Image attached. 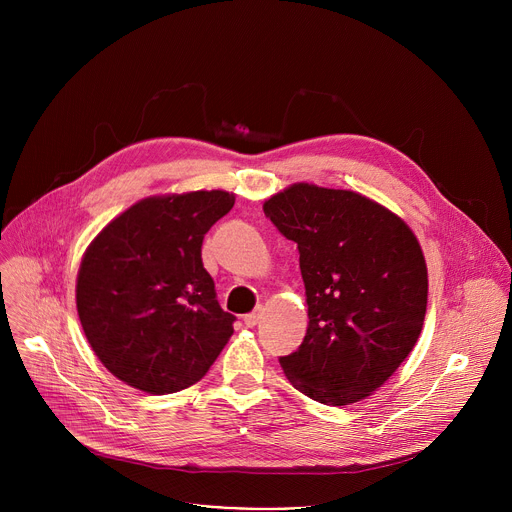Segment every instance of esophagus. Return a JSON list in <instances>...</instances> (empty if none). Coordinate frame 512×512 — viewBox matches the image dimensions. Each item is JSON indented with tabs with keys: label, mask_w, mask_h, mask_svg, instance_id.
<instances>
[{
	"label": "esophagus",
	"mask_w": 512,
	"mask_h": 512,
	"mask_svg": "<svg viewBox=\"0 0 512 512\" xmlns=\"http://www.w3.org/2000/svg\"><path fill=\"white\" fill-rule=\"evenodd\" d=\"M261 318H263V308H261V306H257L251 314H247V316L243 318V322H245V326L255 328V326L261 322Z\"/></svg>",
	"instance_id": "esophagus-1"
}]
</instances>
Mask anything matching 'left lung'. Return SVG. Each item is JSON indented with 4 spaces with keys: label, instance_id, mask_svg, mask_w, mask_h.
Returning <instances> with one entry per match:
<instances>
[{
    "label": "left lung",
    "instance_id": "left-lung-1",
    "mask_svg": "<svg viewBox=\"0 0 512 512\" xmlns=\"http://www.w3.org/2000/svg\"><path fill=\"white\" fill-rule=\"evenodd\" d=\"M263 212L298 243L308 332L279 358L289 383L324 405L377 391L413 350L425 320L427 267L413 231L379 202L294 184Z\"/></svg>",
    "mask_w": 512,
    "mask_h": 512
}]
</instances>
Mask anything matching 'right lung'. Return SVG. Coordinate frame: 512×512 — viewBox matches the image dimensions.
I'll return each mask as SVG.
<instances>
[{
    "instance_id": "add662e5",
    "label": "right lung",
    "mask_w": 512,
    "mask_h": 512,
    "mask_svg": "<svg viewBox=\"0 0 512 512\" xmlns=\"http://www.w3.org/2000/svg\"><path fill=\"white\" fill-rule=\"evenodd\" d=\"M235 204L225 190L145 198L89 245L77 277L85 336L117 379L150 395L198 383L233 334L202 241Z\"/></svg>"
}]
</instances>
